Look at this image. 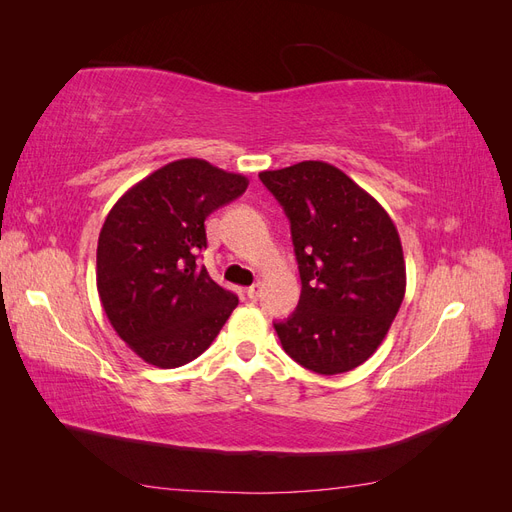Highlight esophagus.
I'll use <instances>...</instances> for the list:
<instances>
[{"label": "esophagus", "instance_id": "1", "mask_svg": "<svg viewBox=\"0 0 512 512\" xmlns=\"http://www.w3.org/2000/svg\"><path fill=\"white\" fill-rule=\"evenodd\" d=\"M260 294H262V284L260 282H256V284H252L250 288H247V297H250L252 301H258Z\"/></svg>", "mask_w": 512, "mask_h": 512}]
</instances>
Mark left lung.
<instances>
[{
    "label": "left lung",
    "instance_id": "left-lung-1",
    "mask_svg": "<svg viewBox=\"0 0 512 512\" xmlns=\"http://www.w3.org/2000/svg\"><path fill=\"white\" fill-rule=\"evenodd\" d=\"M290 220L301 299L273 322L290 359L322 376L365 363L406 294L399 232L378 200L333 164L307 160L258 175Z\"/></svg>",
    "mask_w": 512,
    "mask_h": 512
}]
</instances>
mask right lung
<instances>
[{
  "label": "right lung",
  "mask_w": 512,
  "mask_h": 512,
  "mask_svg": "<svg viewBox=\"0 0 512 512\" xmlns=\"http://www.w3.org/2000/svg\"><path fill=\"white\" fill-rule=\"evenodd\" d=\"M247 177L198 158L170 162L123 194L98 239L96 284L108 322L149 365L181 367L203 354L237 294L200 267L205 220L241 196Z\"/></svg>",
  "instance_id": "right-lung-1"
}]
</instances>
